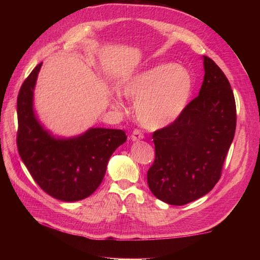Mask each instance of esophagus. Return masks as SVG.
Segmentation results:
<instances>
[{"instance_id": "esophagus-1", "label": "esophagus", "mask_w": 260, "mask_h": 260, "mask_svg": "<svg viewBox=\"0 0 260 260\" xmlns=\"http://www.w3.org/2000/svg\"><path fill=\"white\" fill-rule=\"evenodd\" d=\"M143 138H144L143 133L141 132L140 130H138V129L133 130L132 133H131V137H130V139H131L132 141H139V140H142Z\"/></svg>"}]
</instances>
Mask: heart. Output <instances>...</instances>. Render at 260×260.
<instances>
[{"label":"heart","mask_w":260,"mask_h":260,"mask_svg":"<svg viewBox=\"0 0 260 260\" xmlns=\"http://www.w3.org/2000/svg\"><path fill=\"white\" fill-rule=\"evenodd\" d=\"M193 79L179 65L160 64L133 75L121 88L122 95L136 100L133 112L141 125L158 130L174 123L182 115L191 98ZM119 107V95L113 99Z\"/></svg>","instance_id":"b5f03b06"}]
</instances>
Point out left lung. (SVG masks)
I'll return each mask as SVG.
<instances>
[{"label": "left lung", "mask_w": 260, "mask_h": 260, "mask_svg": "<svg viewBox=\"0 0 260 260\" xmlns=\"http://www.w3.org/2000/svg\"><path fill=\"white\" fill-rule=\"evenodd\" d=\"M199 96L178 119L153 133L155 160L147 184L157 199L185 205L210 192L221 177L237 127V107L229 80L216 62L204 56Z\"/></svg>", "instance_id": "left-lung-1"}]
</instances>
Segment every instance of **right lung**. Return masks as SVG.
I'll use <instances>...</instances> for the list:
<instances>
[{"instance_id":"1","label":"right lung","mask_w":260,"mask_h":260,"mask_svg":"<svg viewBox=\"0 0 260 260\" xmlns=\"http://www.w3.org/2000/svg\"><path fill=\"white\" fill-rule=\"evenodd\" d=\"M40 62L23 81L17 98V147L23 164L42 190L62 202H77L100 186L112 154L127 140L124 131L91 128L75 138H55L34 111Z\"/></svg>"}]
</instances>
